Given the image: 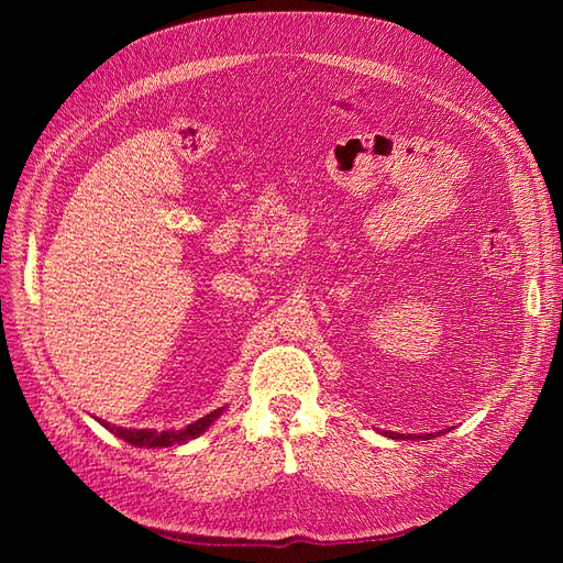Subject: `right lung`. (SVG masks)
Returning a JSON list of instances; mask_svg holds the SVG:
<instances>
[{"label":"right lung","mask_w":563,"mask_h":563,"mask_svg":"<svg viewBox=\"0 0 563 563\" xmlns=\"http://www.w3.org/2000/svg\"><path fill=\"white\" fill-rule=\"evenodd\" d=\"M211 428V420H199L195 422L192 428H187L183 432H164V434H155V432H131V430H117L122 434L126 441H131L133 446H141V449H164V446H176L183 444L187 439H197L199 434H203Z\"/></svg>","instance_id":"obj_1"}]
</instances>
